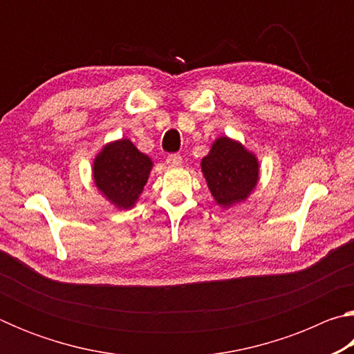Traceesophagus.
Listing matches in <instances>:
<instances>
[{
    "label": "esophagus",
    "instance_id": "obj_1",
    "mask_svg": "<svg viewBox=\"0 0 354 354\" xmlns=\"http://www.w3.org/2000/svg\"><path fill=\"white\" fill-rule=\"evenodd\" d=\"M165 162H167V165H170V167H176V165H181L183 158H181V154H179V153H171V154L167 156Z\"/></svg>",
    "mask_w": 354,
    "mask_h": 354
}]
</instances>
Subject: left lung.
Returning a JSON list of instances; mask_svg holds the SVG:
<instances>
[{"mask_svg":"<svg viewBox=\"0 0 354 354\" xmlns=\"http://www.w3.org/2000/svg\"><path fill=\"white\" fill-rule=\"evenodd\" d=\"M209 190L221 206H231L248 196L257 184L259 164L241 143L220 137L201 160Z\"/></svg>","mask_w":354,"mask_h":354,"instance_id":"obj_1","label":"left lung"}]
</instances>
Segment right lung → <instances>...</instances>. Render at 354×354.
Masks as SVG:
<instances>
[{
	"label": "right lung",
	"instance_id": "1",
	"mask_svg": "<svg viewBox=\"0 0 354 354\" xmlns=\"http://www.w3.org/2000/svg\"><path fill=\"white\" fill-rule=\"evenodd\" d=\"M153 162L131 140H118L103 148L93 162L97 187L113 205L128 209L139 198Z\"/></svg>",
	"mask_w": 354,
	"mask_h": 354
}]
</instances>
